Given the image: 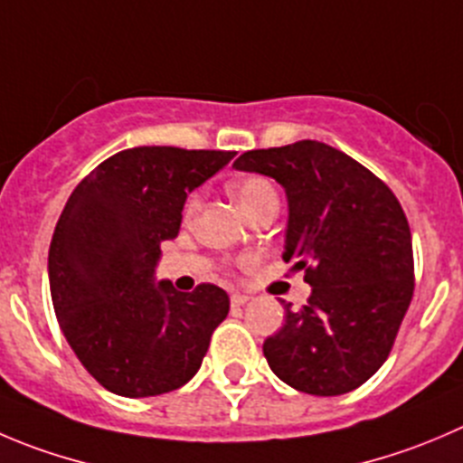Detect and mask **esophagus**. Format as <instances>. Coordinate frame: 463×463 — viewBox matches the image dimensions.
Here are the masks:
<instances>
[{
	"label": "esophagus",
	"instance_id": "1",
	"mask_svg": "<svg viewBox=\"0 0 463 463\" xmlns=\"http://www.w3.org/2000/svg\"><path fill=\"white\" fill-rule=\"evenodd\" d=\"M250 300H252L250 295H245V293H234V295H232V307H243V305H248Z\"/></svg>",
	"mask_w": 463,
	"mask_h": 463
}]
</instances>
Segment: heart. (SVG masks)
<instances>
[{"label":"heart","mask_w":463,"mask_h":463,"mask_svg":"<svg viewBox=\"0 0 463 463\" xmlns=\"http://www.w3.org/2000/svg\"><path fill=\"white\" fill-rule=\"evenodd\" d=\"M232 195L236 197V202H239V204L243 206L245 213H248V211L252 209V206H257L259 202L275 195V188H272L270 182H266L263 177H245V179H239V182H234V186H232ZM195 209H197V197H191L186 204L188 218L195 213Z\"/></svg>","instance_id":"b5f03b06"}]
</instances>
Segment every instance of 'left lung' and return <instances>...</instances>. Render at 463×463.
Wrapping results in <instances>:
<instances>
[{
    "instance_id": "obj_1",
    "label": "left lung",
    "mask_w": 463,
    "mask_h": 463,
    "mask_svg": "<svg viewBox=\"0 0 463 463\" xmlns=\"http://www.w3.org/2000/svg\"><path fill=\"white\" fill-rule=\"evenodd\" d=\"M236 170L275 179L286 193L284 261L311 286L302 309L284 305L268 336L270 371L311 395H343L389 356L413 295L411 232L391 188L318 140L252 149Z\"/></svg>"
}]
</instances>
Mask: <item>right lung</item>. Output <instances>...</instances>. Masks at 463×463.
Listing matches in <instances>:
<instances>
[{"label": "right lung", "instance_id": "1", "mask_svg": "<svg viewBox=\"0 0 463 463\" xmlns=\"http://www.w3.org/2000/svg\"><path fill=\"white\" fill-rule=\"evenodd\" d=\"M236 152L134 147L99 163L72 191L50 245V290L63 336L111 393L149 398L202 366L229 295L156 281L161 243L179 234L188 193Z\"/></svg>", "mask_w": 463, "mask_h": 463}]
</instances>
